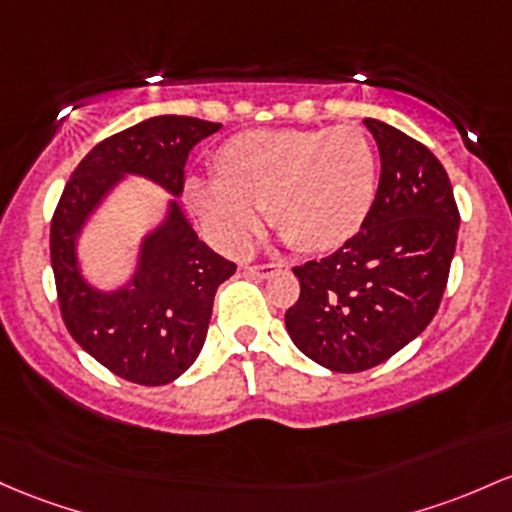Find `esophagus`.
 Wrapping results in <instances>:
<instances>
[{
  "label": "esophagus",
  "instance_id": "esophagus-1",
  "mask_svg": "<svg viewBox=\"0 0 512 512\" xmlns=\"http://www.w3.org/2000/svg\"><path fill=\"white\" fill-rule=\"evenodd\" d=\"M277 269H282V265H252V267H247L245 272L252 274V277L267 279V277H272V274L277 272Z\"/></svg>",
  "mask_w": 512,
  "mask_h": 512
}]
</instances>
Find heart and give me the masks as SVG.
I'll list each match as a JSON object with an SVG mask.
<instances>
[{"instance_id":"b5f03b06","label":"heart","mask_w":512,"mask_h":512,"mask_svg":"<svg viewBox=\"0 0 512 512\" xmlns=\"http://www.w3.org/2000/svg\"><path fill=\"white\" fill-rule=\"evenodd\" d=\"M379 160L357 128L247 131L213 155V182L189 179L187 204L228 252H245L260 211L286 245L323 255L350 243L372 213Z\"/></svg>"}]
</instances>
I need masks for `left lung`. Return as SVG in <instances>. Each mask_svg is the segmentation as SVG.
<instances>
[{"mask_svg":"<svg viewBox=\"0 0 512 512\" xmlns=\"http://www.w3.org/2000/svg\"><path fill=\"white\" fill-rule=\"evenodd\" d=\"M364 126L381 157L372 213L338 252L294 267L301 296L284 318L303 355L340 374L386 362L428 328L459 230L442 162L389 123Z\"/></svg>","mask_w":512,"mask_h":512,"instance_id":"obj_1","label":"left lung"}]
</instances>
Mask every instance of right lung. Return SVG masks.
Masks as SVG:
<instances>
[{
    "label": "right lung",
    "instance_id": "obj_1",
    "mask_svg": "<svg viewBox=\"0 0 512 512\" xmlns=\"http://www.w3.org/2000/svg\"><path fill=\"white\" fill-rule=\"evenodd\" d=\"M218 128L167 114L101 140L72 172L55 209L50 262L67 330L87 355L133 384H170L192 367L218 286L235 274V262L196 235L179 204L189 150ZM128 176L148 178L171 196L161 221L139 239L132 274L99 287L81 265V235Z\"/></svg>",
    "mask_w": 512,
    "mask_h": 512
}]
</instances>
